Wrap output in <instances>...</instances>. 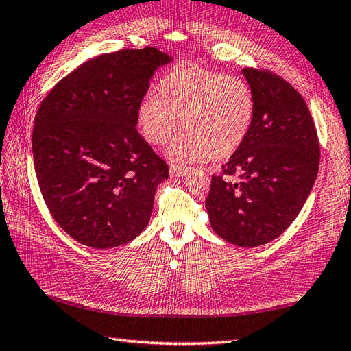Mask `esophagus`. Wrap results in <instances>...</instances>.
<instances>
[{
	"label": "esophagus",
	"instance_id": "esophagus-1",
	"mask_svg": "<svg viewBox=\"0 0 351 351\" xmlns=\"http://www.w3.org/2000/svg\"><path fill=\"white\" fill-rule=\"evenodd\" d=\"M189 171V167H184V165H170V176H184Z\"/></svg>",
	"mask_w": 351,
	"mask_h": 351
}]
</instances>
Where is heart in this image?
Returning a JSON list of instances; mask_svg holds the SVG:
<instances>
[{
	"instance_id": "heart-1",
	"label": "heart",
	"mask_w": 351,
	"mask_h": 351,
	"mask_svg": "<svg viewBox=\"0 0 351 351\" xmlns=\"http://www.w3.org/2000/svg\"><path fill=\"white\" fill-rule=\"evenodd\" d=\"M161 97L145 95L138 104V125L145 141L162 145L178 130L169 149L171 161H219L232 156L250 132L254 97L238 76L181 66L159 84Z\"/></svg>"
}]
</instances>
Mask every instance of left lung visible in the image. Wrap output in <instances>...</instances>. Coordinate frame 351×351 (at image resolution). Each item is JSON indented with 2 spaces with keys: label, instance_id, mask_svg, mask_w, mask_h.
I'll list each match as a JSON object with an SVG mask.
<instances>
[{
  "label": "left lung",
  "instance_id": "1",
  "mask_svg": "<svg viewBox=\"0 0 351 351\" xmlns=\"http://www.w3.org/2000/svg\"><path fill=\"white\" fill-rule=\"evenodd\" d=\"M254 117L241 147L212 176L206 207L213 232L238 247L267 244L301 212L319 169V141L304 98L281 76L242 69Z\"/></svg>",
  "mask_w": 351,
  "mask_h": 351
}]
</instances>
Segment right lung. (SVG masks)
<instances>
[{"label":"right lung","instance_id":"right-lung-1","mask_svg":"<svg viewBox=\"0 0 351 351\" xmlns=\"http://www.w3.org/2000/svg\"><path fill=\"white\" fill-rule=\"evenodd\" d=\"M155 47L106 53L80 66L43 99L32 150L49 212L92 248L135 239L150 221L169 165L136 130L138 104L159 67Z\"/></svg>","mask_w":351,"mask_h":351}]
</instances>
